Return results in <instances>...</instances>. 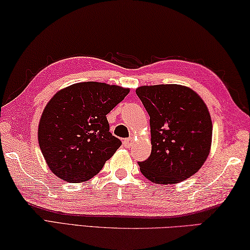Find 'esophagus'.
I'll return each mask as SVG.
<instances>
[{"label": "esophagus", "mask_w": 250, "mask_h": 250, "mask_svg": "<svg viewBox=\"0 0 250 250\" xmlns=\"http://www.w3.org/2000/svg\"><path fill=\"white\" fill-rule=\"evenodd\" d=\"M133 142H134V138H133V137H130V138L125 139V140L124 141V144H125V146L130 147V146H132Z\"/></svg>", "instance_id": "34e87169"}]
</instances>
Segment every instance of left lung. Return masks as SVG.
<instances>
[{"label":"left lung","instance_id":"obj_1","mask_svg":"<svg viewBox=\"0 0 250 250\" xmlns=\"http://www.w3.org/2000/svg\"><path fill=\"white\" fill-rule=\"evenodd\" d=\"M149 116L152 152L139 162L152 183L177 184L201 168L211 147L212 121L192 89L177 84L141 86L137 90Z\"/></svg>","mask_w":250,"mask_h":250}]
</instances>
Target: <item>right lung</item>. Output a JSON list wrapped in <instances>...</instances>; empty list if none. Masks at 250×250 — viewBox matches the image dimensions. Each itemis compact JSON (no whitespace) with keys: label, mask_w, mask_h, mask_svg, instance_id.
I'll list each match as a JSON object with an SVG mask.
<instances>
[{"label":"right lung","mask_w":250,"mask_h":250,"mask_svg":"<svg viewBox=\"0 0 250 250\" xmlns=\"http://www.w3.org/2000/svg\"><path fill=\"white\" fill-rule=\"evenodd\" d=\"M128 93L119 86L83 82L54 95L38 128L40 149L54 175L74 184L102 170L121 145L106 116Z\"/></svg>","instance_id":"1"}]
</instances>
